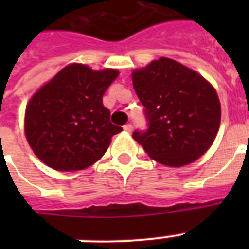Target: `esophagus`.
Wrapping results in <instances>:
<instances>
[{
    "mask_svg": "<svg viewBox=\"0 0 249 249\" xmlns=\"http://www.w3.org/2000/svg\"><path fill=\"white\" fill-rule=\"evenodd\" d=\"M124 130L126 133H130L133 130V125L132 124H126V125H124Z\"/></svg>",
    "mask_w": 249,
    "mask_h": 249,
    "instance_id": "34e87169",
    "label": "esophagus"
}]
</instances>
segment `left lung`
Instances as JSON below:
<instances>
[{
	"mask_svg": "<svg viewBox=\"0 0 249 249\" xmlns=\"http://www.w3.org/2000/svg\"><path fill=\"white\" fill-rule=\"evenodd\" d=\"M132 80L150 125L133 138L151 159L179 168L208 151L221 123L220 99L208 80L164 56L133 70Z\"/></svg>",
	"mask_w": 249,
	"mask_h": 249,
	"instance_id": "obj_1",
	"label": "left lung"
}]
</instances>
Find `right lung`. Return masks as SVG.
<instances>
[{
  "label": "right lung",
  "instance_id": "right-lung-1",
  "mask_svg": "<svg viewBox=\"0 0 249 249\" xmlns=\"http://www.w3.org/2000/svg\"><path fill=\"white\" fill-rule=\"evenodd\" d=\"M119 76L113 68L81 63L62 68L36 90L24 113V133L35 155L59 172L83 170L107 151L120 126L111 124L102 97Z\"/></svg>",
  "mask_w": 249,
  "mask_h": 249
}]
</instances>
